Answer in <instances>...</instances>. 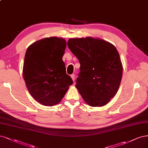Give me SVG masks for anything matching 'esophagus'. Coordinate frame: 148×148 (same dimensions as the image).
Instances as JSON below:
<instances>
[{
  "label": "esophagus",
  "mask_w": 148,
  "mask_h": 148,
  "mask_svg": "<svg viewBox=\"0 0 148 148\" xmlns=\"http://www.w3.org/2000/svg\"><path fill=\"white\" fill-rule=\"evenodd\" d=\"M71 78H72V80L74 81H75V76L74 74H72V75H71Z\"/></svg>",
  "instance_id": "1"
}]
</instances>
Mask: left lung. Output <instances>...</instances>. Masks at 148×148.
Listing matches in <instances>:
<instances>
[{
	"label": "left lung",
	"mask_w": 148,
	"mask_h": 148,
	"mask_svg": "<svg viewBox=\"0 0 148 148\" xmlns=\"http://www.w3.org/2000/svg\"><path fill=\"white\" fill-rule=\"evenodd\" d=\"M67 45L80 63L76 88L86 103L102 106L114 97L123 76V65L114 46L88 37L68 40Z\"/></svg>",
	"instance_id": "left-lung-1"
}]
</instances>
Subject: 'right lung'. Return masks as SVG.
<instances>
[{
    "label": "right lung",
    "mask_w": 148,
    "mask_h": 148,
    "mask_svg": "<svg viewBox=\"0 0 148 148\" xmlns=\"http://www.w3.org/2000/svg\"><path fill=\"white\" fill-rule=\"evenodd\" d=\"M65 40L51 37L33 43L25 54L23 75L32 97L44 106L59 103L73 84L62 57Z\"/></svg>",
    "instance_id": "right-lung-1"
}]
</instances>
